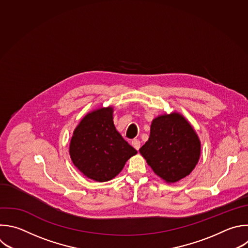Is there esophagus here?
Returning a JSON list of instances; mask_svg holds the SVG:
<instances>
[{
    "label": "esophagus",
    "mask_w": 248,
    "mask_h": 248,
    "mask_svg": "<svg viewBox=\"0 0 248 248\" xmlns=\"http://www.w3.org/2000/svg\"><path fill=\"white\" fill-rule=\"evenodd\" d=\"M131 145H132V147L135 149V150H139L140 149V146H141V143H140V141L138 140V139H133L132 141H131Z\"/></svg>",
    "instance_id": "esophagus-1"
}]
</instances>
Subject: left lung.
<instances>
[{"instance_id": "8db88e82", "label": "left lung", "mask_w": 248, "mask_h": 248, "mask_svg": "<svg viewBox=\"0 0 248 248\" xmlns=\"http://www.w3.org/2000/svg\"><path fill=\"white\" fill-rule=\"evenodd\" d=\"M154 172L168 183L189 175L201 155V142L191 124L179 114L163 115L151 124L149 140L139 149Z\"/></svg>"}]
</instances>
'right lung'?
<instances>
[{
    "label": "right lung",
    "mask_w": 248,
    "mask_h": 248,
    "mask_svg": "<svg viewBox=\"0 0 248 248\" xmlns=\"http://www.w3.org/2000/svg\"><path fill=\"white\" fill-rule=\"evenodd\" d=\"M135 154L137 151L117 131L111 107L88 114L76 127L70 143L75 167L98 182L118 175Z\"/></svg>",
    "instance_id": "add662e5"
}]
</instances>
